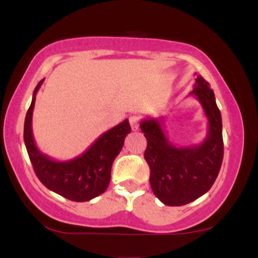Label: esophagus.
Segmentation results:
<instances>
[{"label": "esophagus", "mask_w": 258, "mask_h": 258, "mask_svg": "<svg viewBox=\"0 0 258 258\" xmlns=\"http://www.w3.org/2000/svg\"><path fill=\"white\" fill-rule=\"evenodd\" d=\"M128 121H130V126H131L132 131H137V130H139V126H140V123H139V117L131 116V117H130V118H128Z\"/></svg>", "instance_id": "1"}]
</instances>
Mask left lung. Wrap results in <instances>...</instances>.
<instances>
[{
    "label": "left lung",
    "instance_id": "obj_1",
    "mask_svg": "<svg viewBox=\"0 0 258 258\" xmlns=\"http://www.w3.org/2000/svg\"><path fill=\"white\" fill-rule=\"evenodd\" d=\"M189 96L197 98L209 119L206 139L201 144L173 145L163 130V117H148L140 122L147 140L145 160L151 170V188L167 206H183L206 194L222 165V118L213 90L207 81L197 76Z\"/></svg>",
    "mask_w": 258,
    "mask_h": 258
}]
</instances>
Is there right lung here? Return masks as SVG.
<instances>
[{
    "label": "right lung",
    "mask_w": 258,
    "mask_h": 258,
    "mask_svg": "<svg viewBox=\"0 0 258 258\" xmlns=\"http://www.w3.org/2000/svg\"><path fill=\"white\" fill-rule=\"evenodd\" d=\"M45 80V79H43ZM43 80L38 82L32 95V102L26 113L23 140L36 176L51 191L75 202H86L107 189L111 167L123 147L124 139L131 132L128 119L101 135L87 150L67 161L53 160L36 146L32 134V113L36 95Z\"/></svg>",
    "instance_id": "add662e5"
}]
</instances>
